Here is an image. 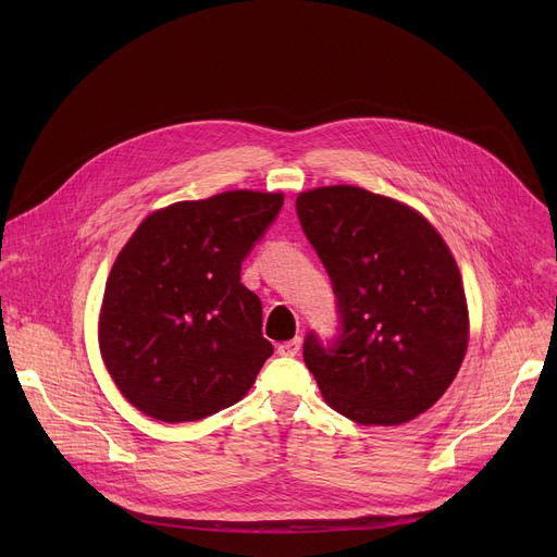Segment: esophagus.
I'll return each instance as SVG.
<instances>
[{"instance_id": "1", "label": "esophagus", "mask_w": 557, "mask_h": 557, "mask_svg": "<svg viewBox=\"0 0 557 557\" xmlns=\"http://www.w3.org/2000/svg\"><path fill=\"white\" fill-rule=\"evenodd\" d=\"M300 345H302L300 338H290V341H284L277 345V352L282 357H296L300 352Z\"/></svg>"}]
</instances>
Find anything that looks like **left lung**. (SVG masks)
Masks as SVG:
<instances>
[{
    "mask_svg": "<svg viewBox=\"0 0 557 557\" xmlns=\"http://www.w3.org/2000/svg\"><path fill=\"white\" fill-rule=\"evenodd\" d=\"M298 216L332 277L343 334L305 341L323 399L366 426H399L441 399L470 341L458 263L431 221L355 185L300 191Z\"/></svg>",
    "mask_w": 557,
    "mask_h": 557,
    "instance_id": "1",
    "label": "left lung"
}]
</instances>
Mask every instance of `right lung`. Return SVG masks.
Returning <instances> with one entry per match:
<instances>
[{"label": "right lung", "instance_id": "obj_1", "mask_svg": "<svg viewBox=\"0 0 557 557\" xmlns=\"http://www.w3.org/2000/svg\"><path fill=\"white\" fill-rule=\"evenodd\" d=\"M284 194L234 189L151 212L116 255L99 309V352L120 393L160 422L237 404L273 345L242 261Z\"/></svg>", "mask_w": 557, "mask_h": 557}]
</instances>
